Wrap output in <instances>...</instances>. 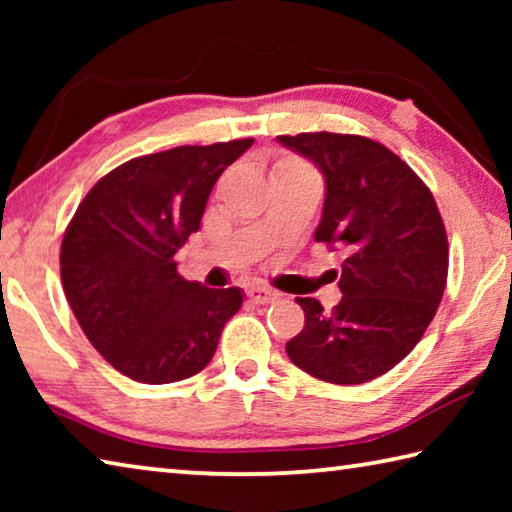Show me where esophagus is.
I'll list each match as a JSON object with an SVG mask.
<instances>
[{"instance_id": "obj_1", "label": "esophagus", "mask_w": 512, "mask_h": 512, "mask_svg": "<svg viewBox=\"0 0 512 512\" xmlns=\"http://www.w3.org/2000/svg\"><path fill=\"white\" fill-rule=\"evenodd\" d=\"M246 296L250 302H253V305H268V302H273L277 298V293L268 287H259L257 284V287H250L246 291Z\"/></svg>"}]
</instances>
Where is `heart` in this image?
I'll return each instance as SVG.
<instances>
[{
    "label": "heart",
    "mask_w": 512,
    "mask_h": 512,
    "mask_svg": "<svg viewBox=\"0 0 512 512\" xmlns=\"http://www.w3.org/2000/svg\"><path fill=\"white\" fill-rule=\"evenodd\" d=\"M280 169H307V164H302L298 160H284L280 164Z\"/></svg>",
    "instance_id": "1"
}]
</instances>
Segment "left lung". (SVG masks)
<instances>
[{
  "label": "left lung",
  "mask_w": 512,
  "mask_h": 512,
  "mask_svg": "<svg viewBox=\"0 0 512 512\" xmlns=\"http://www.w3.org/2000/svg\"><path fill=\"white\" fill-rule=\"evenodd\" d=\"M277 142L323 173L314 239L343 253L341 302L325 311L296 298L305 329L287 354L329 384H366L397 366L436 316L449 266L443 219L429 187L384 144L325 131Z\"/></svg>",
  "instance_id": "8db88e82"
}]
</instances>
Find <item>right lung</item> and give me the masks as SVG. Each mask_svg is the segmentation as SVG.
I'll return each mask as SVG.
<instances>
[{
	"label": "right lung",
	"instance_id": "obj_1",
	"mask_svg": "<svg viewBox=\"0 0 512 512\" xmlns=\"http://www.w3.org/2000/svg\"><path fill=\"white\" fill-rule=\"evenodd\" d=\"M248 140L133 158L83 198L60 246L69 307L103 359L142 384L201 372L244 291L207 289L178 275L176 253L201 219L225 167Z\"/></svg>",
	"mask_w": 512,
	"mask_h": 512
}]
</instances>
